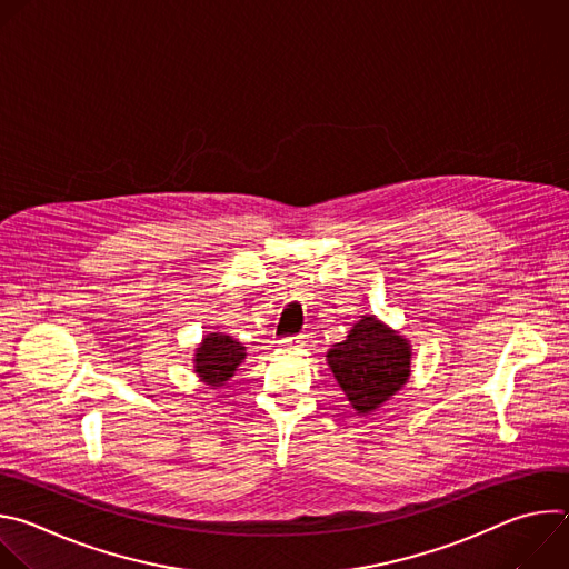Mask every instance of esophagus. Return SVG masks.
<instances>
[{
    "label": "esophagus",
    "instance_id": "esophagus-1",
    "mask_svg": "<svg viewBox=\"0 0 569 569\" xmlns=\"http://www.w3.org/2000/svg\"><path fill=\"white\" fill-rule=\"evenodd\" d=\"M281 345H283V347H288V349H297V347H303V345H306V336L283 338V340H281Z\"/></svg>",
    "mask_w": 569,
    "mask_h": 569
}]
</instances>
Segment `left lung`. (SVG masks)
Returning <instances> with one entry per match:
<instances>
[{"mask_svg": "<svg viewBox=\"0 0 569 569\" xmlns=\"http://www.w3.org/2000/svg\"><path fill=\"white\" fill-rule=\"evenodd\" d=\"M327 365L356 415L367 417L410 380L412 345L376 315H362L327 351Z\"/></svg>", "mask_w": 569, "mask_h": 569, "instance_id": "obj_1", "label": "left lung"}]
</instances>
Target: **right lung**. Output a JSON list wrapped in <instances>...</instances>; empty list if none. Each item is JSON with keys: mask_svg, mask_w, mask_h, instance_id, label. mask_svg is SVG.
<instances>
[{"mask_svg": "<svg viewBox=\"0 0 569 569\" xmlns=\"http://www.w3.org/2000/svg\"><path fill=\"white\" fill-rule=\"evenodd\" d=\"M248 347H242L227 333H209L202 338L193 353L196 376L211 389L222 387L238 369V365L248 358Z\"/></svg>", "mask_w": 569, "mask_h": 569, "instance_id": "obj_1", "label": "right lung"}]
</instances>
